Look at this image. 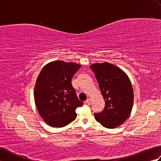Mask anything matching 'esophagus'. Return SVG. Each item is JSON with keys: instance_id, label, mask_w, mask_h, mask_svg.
Instances as JSON below:
<instances>
[{"instance_id": "esophagus-1", "label": "esophagus", "mask_w": 161, "mask_h": 161, "mask_svg": "<svg viewBox=\"0 0 161 161\" xmlns=\"http://www.w3.org/2000/svg\"><path fill=\"white\" fill-rule=\"evenodd\" d=\"M86 103L88 105L91 104V99H90V98L87 99L86 101Z\"/></svg>"}]
</instances>
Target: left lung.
Masks as SVG:
<instances>
[{
  "label": "left lung",
  "instance_id": "obj_1",
  "mask_svg": "<svg viewBox=\"0 0 161 161\" xmlns=\"http://www.w3.org/2000/svg\"><path fill=\"white\" fill-rule=\"evenodd\" d=\"M102 96L104 110L94 114L95 119L108 129L124 123L131 114L133 104V90L128 75L121 68L108 62L92 64Z\"/></svg>",
  "mask_w": 161,
  "mask_h": 161
}]
</instances>
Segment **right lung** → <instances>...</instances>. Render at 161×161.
Instances as JSON below:
<instances>
[{"label":"right lung","mask_w":161,"mask_h":161,"mask_svg":"<svg viewBox=\"0 0 161 161\" xmlns=\"http://www.w3.org/2000/svg\"><path fill=\"white\" fill-rule=\"evenodd\" d=\"M80 67L79 64L57 60L41 70L34 97L39 115L49 126L63 127L76 118V108L83 102L78 100L71 81Z\"/></svg>","instance_id":"1"}]
</instances>
